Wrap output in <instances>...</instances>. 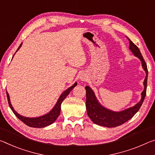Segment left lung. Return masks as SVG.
Instances as JSON below:
<instances>
[{"label": "left lung", "mask_w": 155, "mask_h": 155, "mask_svg": "<svg viewBox=\"0 0 155 155\" xmlns=\"http://www.w3.org/2000/svg\"><path fill=\"white\" fill-rule=\"evenodd\" d=\"M127 37V36H126ZM130 42L129 49L132 52V54L139 58L141 62L142 68L146 72V78L143 81L144 89L141 92V100L135 104L134 106L130 107L124 110L116 112L113 111L100 104L98 101L97 97L94 94L91 87L89 86H85V90H86V110L88 117L90 118L94 124L99 125L101 126L107 127H114L121 124H124L126 121L134 117V115L139 111L141 107L142 104H143L145 97L146 94V88H147V80H148V68H147L146 63L145 62L143 56H142L139 49L136 45L127 38Z\"/></svg>", "instance_id": "8db88e82"}]
</instances>
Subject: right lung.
<instances>
[{
  "label": "right lung",
  "mask_w": 155,
  "mask_h": 155,
  "mask_svg": "<svg viewBox=\"0 0 155 155\" xmlns=\"http://www.w3.org/2000/svg\"><path fill=\"white\" fill-rule=\"evenodd\" d=\"M22 44H23V43H21L20 46H19L18 48L17 49L16 52H17L19 49L21 48V47L22 46ZM14 56H13V57H14ZM76 85H77V82H75L74 84L72 85L71 87H68L67 90H65L64 92H63L62 94H61V96L59 97V98H58V99L57 101V102L56 103L55 105L53 107V108L51 109L50 112H48L45 114L42 115V116L37 117H26L22 116V115L19 114L14 109L13 106H12L11 101H10V98H9V95L7 92V101H8L9 107H10L11 110H12V112H14V114H15L17 117H18V119H20L21 121H23L25 124H26L27 126H28L29 127H38V128H40V127H44L50 126V125L52 124L53 123L56 121V119L58 118V117L60 115L61 104H62L63 100L65 99V97H67V96L69 94V93H70L71 91L73 90V88Z\"/></svg>",
  "instance_id": "add662e5"
}]
</instances>
